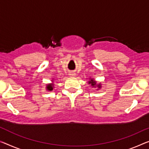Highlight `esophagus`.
<instances>
[{
  "instance_id": "obj_1",
  "label": "esophagus",
  "mask_w": 149,
  "mask_h": 149,
  "mask_svg": "<svg viewBox=\"0 0 149 149\" xmlns=\"http://www.w3.org/2000/svg\"><path fill=\"white\" fill-rule=\"evenodd\" d=\"M69 75L70 77H75L76 76V73L75 72H70V74H69Z\"/></svg>"
}]
</instances>
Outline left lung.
Wrapping results in <instances>:
<instances>
[{
	"instance_id": "1",
	"label": "left lung",
	"mask_w": 149,
	"mask_h": 149,
	"mask_svg": "<svg viewBox=\"0 0 149 149\" xmlns=\"http://www.w3.org/2000/svg\"><path fill=\"white\" fill-rule=\"evenodd\" d=\"M88 83L91 84V85H92L93 87H95V86H97L98 88H100V87H101V85H100V84H97V82L94 81L93 79H91V81L88 82Z\"/></svg>"
}]
</instances>
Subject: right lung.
Segmentation results:
<instances>
[{"instance_id":"right-lung-1","label":"right lung","mask_w":149,"mask_h":149,"mask_svg":"<svg viewBox=\"0 0 149 149\" xmlns=\"http://www.w3.org/2000/svg\"><path fill=\"white\" fill-rule=\"evenodd\" d=\"M47 89L49 91H51L53 90V84H48V85H47Z\"/></svg>"}]
</instances>
